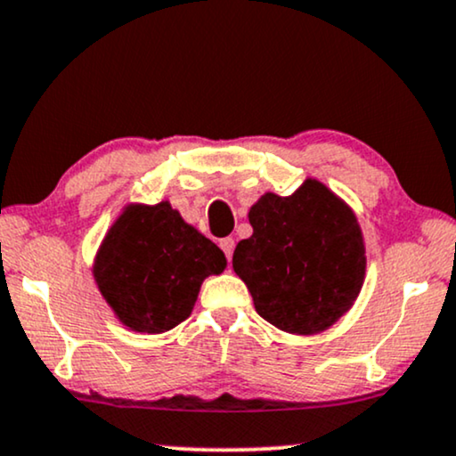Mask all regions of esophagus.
Returning <instances> with one entry per match:
<instances>
[{
  "mask_svg": "<svg viewBox=\"0 0 456 456\" xmlns=\"http://www.w3.org/2000/svg\"><path fill=\"white\" fill-rule=\"evenodd\" d=\"M221 248H223L224 256H227V261H232V256H233V248H235V241H233V238H224V240H221Z\"/></svg>",
  "mask_w": 456,
  "mask_h": 456,
  "instance_id": "obj_1",
  "label": "esophagus"
}]
</instances>
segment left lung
Segmentation results:
<instances>
[{
    "mask_svg": "<svg viewBox=\"0 0 456 456\" xmlns=\"http://www.w3.org/2000/svg\"><path fill=\"white\" fill-rule=\"evenodd\" d=\"M252 235L233 271L256 314L290 334H318L351 309L366 275L355 212L324 183L307 178L292 195L265 193L248 212Z\"/></svg>",
    "mask_w": 456,
    "mask_h": 456,
    "instance_id": "1",
    "label": "left lung"
}]
</instances>
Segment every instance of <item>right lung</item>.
Listing matches in <instances>:
<instances>
[{
  "instance_id": "1",
  "label": "right lung",
  "mask_w": 456,
  "mask_h": 456,
  "mask_svg": "<svg viewBox=\"0 0 456 456\" xmlns=\"http://www.w3.org/2000/svg\"><path fill=\"white\" fill-rule=\"evenodd\" d=\"M224 267L221 248L164 200L126 206L96 252L92 275L126 328L161 334L191 315L201 281Z\"/></svg>"
}]
</instances>
